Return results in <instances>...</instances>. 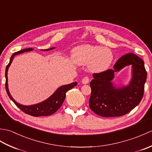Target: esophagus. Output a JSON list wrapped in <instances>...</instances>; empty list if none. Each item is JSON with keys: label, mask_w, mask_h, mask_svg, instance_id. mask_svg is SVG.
Returning <instances> with one entry per match:
<instances>
[{"label": "esophagus", "mask_w": 152, "mask_h": 152, "mask_svg": "<svg viewBox=\"0 0 152 152\" xmlns=\"http://www.w3.org/2000/svg\"><path fill=\"white\" fill-rule=\"evenodd\" d=\"M89 82V78L88 76H85L84 78H83L82 80V83L83 84H88V83Z\"/></svg>", "instance_id": "34e87169"}]
</instances>
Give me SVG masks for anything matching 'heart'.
<instances>
[{
	"label": "heart",
	"instance_id": "obj_1",
	"mask_svg": "<svg viewBox=\"0 0 152 152\" xmlns=\"http://www.w3.org/2000/svg\"><path fill=\"white\" fill-rule=\"evenodd\" d=\"M72 57L79 64H89V70L93 72L106 70L114 59L112 51L108 48L89 44L74 48Z\"/></svg>",
	"mask_w": 152,
	"mask_h": 152
}]
</instances>
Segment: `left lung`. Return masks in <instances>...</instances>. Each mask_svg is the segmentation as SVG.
<instances>
[{"instance_id": "8db88e82", "label": "left lung", "mask_w": 152, "mask_h": 152, "mask_svg": "<svg viewBox=\"0 0 152 152\" xmlns=\"http://www.w3.org/2000/svg\"><path fill=\"white\" fill-rule=\"evenodd\" d=\"M132 65V78L130 84L117 88L111 82L114 73L123 67ZM90 82L91 89L89 107L102 117H115L127 114L139 104L143 97L147 72L143 60L133 53L119 58L114 69L93 74Z\"/></svg>"}]
</instances>
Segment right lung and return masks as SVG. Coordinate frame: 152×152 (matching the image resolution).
I'll return each mask as SVG.
<instances>
[{
	"mask_svg": "<svg viewBox=\"0 0 152 152\" xmlns=\"http://www.w3.org/2000/svg\"><path fill=\"white\" fill-rule=\"evenodd\" d=\"M55 48H51L50 49L47 50H42L44 51H49L51 50L54 49ZM33 50V48H26V49L21 50L18 51L17 52H15L12 55L10 60L8 64L6 67V72H5V77H6V83L5 87L6 90L7 92V94L12 101L14 102V104L18 106V107L21 110V111L25 112V114H28L34 117H38V116H47L54 114L57 110L59 109V108L63 104V103L64 101V99L66 97V93L69 90L73 88L78 84L77 82L71 83L70 84L64 85L59 87L56 91H55L52 95H51L49 98L45 100L44 101L38 103L37 104H33L31 106H25L20 104L19 103L16 102L15 100L12 98L10 93L8 90V70L9 66L12 62V60L16 55L20 54L25 51H30Z\"/></svg>",
	"mask_w": 152,
	"mask_h": 152,
	"instance_id": "1",
	"label": "right lung"
}]
</instances>
